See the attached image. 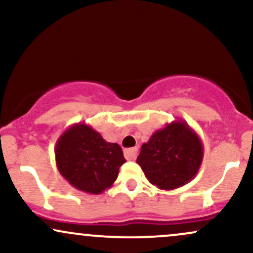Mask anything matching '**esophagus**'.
I'll list each match as a JSON object with an SVG mask.
<instances>
[{"label": "esophagus", "instance_id": "obj_1", "mask_svg": "<svg viewBox=\"0 0 253 253\" xmlns=\"http://www.w3.org/2000/svg\"><path fill=\"white\" fill-rule=\"evenodd\" d=\"M136 155H138V149H136V147L125 150V157H126V159H128V161H133V159H135Z\"/></svg>", "mask_w": 253, "mask_h": 253}]
</instances>
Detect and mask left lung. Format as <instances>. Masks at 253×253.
<instances>
[{"instance_id": "left-lung-1", "label": "left lung", "mask_w": 253, "mask_h": 253, "mask_svg": "<svg viewBox=\"0 0 253 253\" xmlns=\"http://www.w3.org/2000/svg\"><path fill=\"white\" fill-rule=\"evenodd\" d=\"M203 159L200 136L184 120H177L156 130L143 144L136 163L151 184L172 190L196 176Z\"/></svg>"}]
</instances>
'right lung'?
I'll list each match as a JSON object with an SVG mask.
<instances>
[{
	"label": "right lung",
	"mask_w": 253,
	"mask_h": 253,
	"mask_svg": "<svg viewBox=\"0 0 253 253\" xmlns=\"http://www.w3.org/2000/svg\"><path fill=\"white\" fill-rule=\"evenodd\" d=\"M56 164L60 175L74 188L102 194L118 178L125 159L117 143H108L91 126L75 124L57 140Z\"/></svg>",
	"instance_id": "1"
}]
</instances>
